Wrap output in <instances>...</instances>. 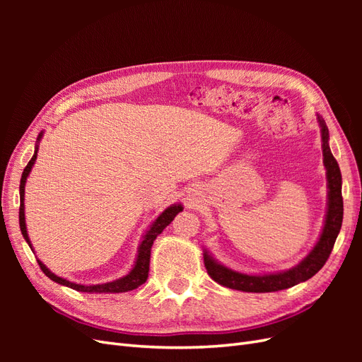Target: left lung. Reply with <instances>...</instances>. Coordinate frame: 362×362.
I'll return each instance as SVG.
<instances>
[{
    "label": "left lung",
    "instance_id": "obj_1",
    "mask_svg": "<svg viewBox=\"0 0 362 362\" xmlns=\"http://www.w3.org/2000/svg\"><path fill=\"white\" fill-rule=\"evenodd\" d=\"M317 122H319L322 136L327 201L322 233L319 238H317L314 247L294 267L270 273H245L234 270L231 267H226L221 261H217L213 257L210 250L204 247L205 269L208 272V275H210L217 284H221V286L228 288L246 293H272L286 290L313 278L315 273L325 266L327 258H329L343 223V181L338 163L334 158L329 148V129H327L325 119L320 115H317Z\"/></svg>",
    "mask_w": 362,
    "mask_h": 362
}]
</instances>
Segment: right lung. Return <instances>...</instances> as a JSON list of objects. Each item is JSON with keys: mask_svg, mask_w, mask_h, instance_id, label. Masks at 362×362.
<instances>
[{"mask_svg": "<svg viewBox=\"0 0 362 362\" xmlns=\"http://www.w3.org/2000/svg\"><path fill=\"white\" fill-rule=\"evenodd\" d=\"M43 134H45V131H40L39 136H37V140H36V145H35V154H33L31 160L28 161V164L25 166V169L23 172V177H21V184H19V199H21L19 228H21V233H23V237L25 238V242L28 243L30 249L33 250V254H35V249H33L31 240H30L28 231H27V223H25V204H24V201H25V182H27V178H28V175H30L33 166H35V163H36L39 144H40ZM182 210H184L182 204H172L166 208V210H163L156 217V221L149 225V228L146 229L144 235H141V238H140V243H139V247H137V254H136V259H134L133 267H131V270L127 273L125 276L117 278L115 281L104 282V284H76V282H72L69 279L57 276L56 273H52L39 258H37V262H39L42 272L45 273V275L51 281L60 284V286L76 290V291H81V293H125V291H131V290L140 287L141 284L146 282L148 272H149L151 247H152V245H154V240L157 238V235H160L163 233L164 228L170 225V222L173 221L175 216H177Z\"/></svg>", "mask_w": 362, "mask_h": 362, "instance_id": "add662e5", "label": "right lung"}]
</instances>
